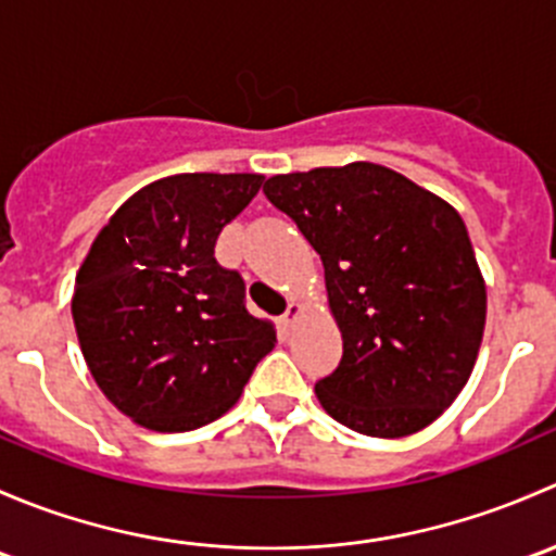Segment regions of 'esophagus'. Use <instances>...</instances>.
<instances>
[{"label":"esophagus","instance_id":"esophagus-1","mask_svg":"<svg viewBox=\"0 0 556 556\" xmlns=\"http://www.w3.org/2000/svg\"><path fill=\"white\" fill-rule=\"evenodd\" d=\"M301 312H304V306H301V304H295V301H293V304L288 306V312H285L282 317H279V325H282L285 330H293V325L299 323Z\"/></svg>","mask_w":556,"mask_h":556}]
</instances>
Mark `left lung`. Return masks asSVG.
Wrapping results in <instances>:
<instances>
[{
  "label": "left lung",
  "mask_w": 556,
  "mask_h": 556,
  "mask_svg": "<svg viewBox=\"0 0 556 556\" xmlns=\"http://www.w3.org/2000/svg\"><path fill=\"white\" fill-rule=\"evenodd\" d=\"M263 193L323 257L344 341L339 368L314 384L325 412L374 439L435 422L470 379L486 319L457 210L368 161L277 174Z\"/></svg>",
  "instance_id": "8db88e82"
}]
</instances>
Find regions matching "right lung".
I'll use <instances>...</instances> for the list:
<instances>
[{"label":"right lung","instance_id":"add662e5","mask_svg":"<svg viewBox=\"0 0 556 556\" xmlns=\"http://www.w3.org/2000/svg\"><path fill=\"white\" fill-rule=\"evenodd\" d=\"M263 174H172L131 195L93 239L72 317L106 401L159 433L223 417L277 330L244 306V279L223 268V228L255 199Z\"/></svg>","mask_w":556,"mask_h":556}]
</instances>
